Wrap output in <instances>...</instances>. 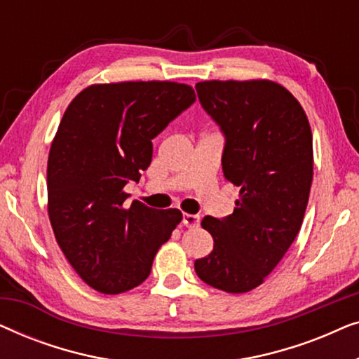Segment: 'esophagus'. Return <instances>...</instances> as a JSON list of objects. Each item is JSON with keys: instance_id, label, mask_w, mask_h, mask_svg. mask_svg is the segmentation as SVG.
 <instances>
[{"instance_id": "1", "label": "esophagus", "mask_w": 359, "mask_h": 359, "mask_svg": "<svg viewBox=\"0 0 359 359\" xmlns=\"http://www.w3.org/2000/svg\"><path fill=\"white\" fill-rule=\"evenodd\" d=\"M199 222H201V217H199L198 214H183V224L188 229L198 227Z\"/></svg>"}]
</instances>
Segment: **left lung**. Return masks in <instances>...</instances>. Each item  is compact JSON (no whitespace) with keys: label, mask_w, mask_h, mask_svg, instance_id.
<instances>
[{"label":"left lung","mask_w":359,"mask_h":359,"mask_svg":"<svg viewBox=\"0 0 359 359\" xmlns=\"http://www.w3.org/2000/svg\"><path fill=\"white\" fill-rule=\"evenodd\" d=\"M196 91L225 134L224 176L240 193L229 217L201 222L214 248L194 269L209 286L243 294L264 283L301 230L313 175L311 124L276 81L209 80Z\"/></svg>","instance_id":"1"}]
</instances>
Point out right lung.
<instances>
[{
    "label": "right lung",
    "mask_w": 359,
    "mask_h": 359,
    "mask_svg": "<svg viewBox=\"0 0 359 359\" xmlns=\"http://www.w3.org/2000/svg\"><path fill=\"white\" fill-rule=\"evenodd\" d=\"M194 101L193 86L151 80L96 83L68 104L48 151L47 210L58 247L95 291L144 283L183 219L139 201L126 208L124 186L139 183L151 139Z\"/></svg>",
    "instance_id": "1"
}]
</instances>
